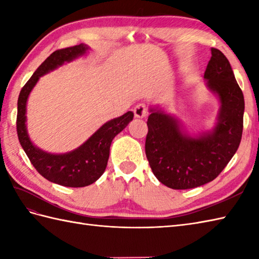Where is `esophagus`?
Masks as SVG:
<instances>
[{"label":"esophagus","instance_id":"esophagus-1","mask_svg":"<svg viewBox=\"0 0 259 259\" xmlns=\"http://www.w3.org/2000/svg\"><path fill=\"white\" fill-rule=\"evenodd\" d=\"M134 113H135V117L136 118H145L148 111H147V108L144 103H139L137 104L134 109Z\"/></svg>","mask_w":259,"mask_h":259}]
</instances>
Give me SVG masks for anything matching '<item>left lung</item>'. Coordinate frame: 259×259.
Listing matches in <instances>:
<instances>
[{
    "label": "left lung",
    "mask_w": 259,
    "mask_h": 259,
    "mask_svg": "<svg viewBox=\"0 0 259 259\" xmlns=\"http://www.w3.org/2000/svg\"><path fill=\"white\" fill-rule=\"evenodd\" d=\"M221 108L211 129L190 135L175 115L150 107L146 156L153 175L172 189H190L210 183L237 151L243 134L245 101L227 58L211 48L203 74Z\"/></svg>",
    "instance_id": "8db88e82"
}]
</instances>
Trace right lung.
<instances>
[{
    "mask_svg": "<svg viewBox=\"0 0 259 259\" xmlns=\"http://www.w3.org/2000/svg\"><path fill=\"white\" fill-rule=\"evenodd\" d=\"M89 49L87 45L81 43L54 51L22 88L18 99L16 130L20 144L31 163L38 174L51 183L73 188L89 186L101 177L107 167L111 142L134 119V112L128 111L121 117L109 120L73 150L65 153H51L40 149L31 141L26 126V102L42 75L84 56Z\"/></svg>",
    "mask_w": 259,
    "mask_h": 259,
    "instance_id": "obj_1",
    "label": "right lung"
}]
</instances>
